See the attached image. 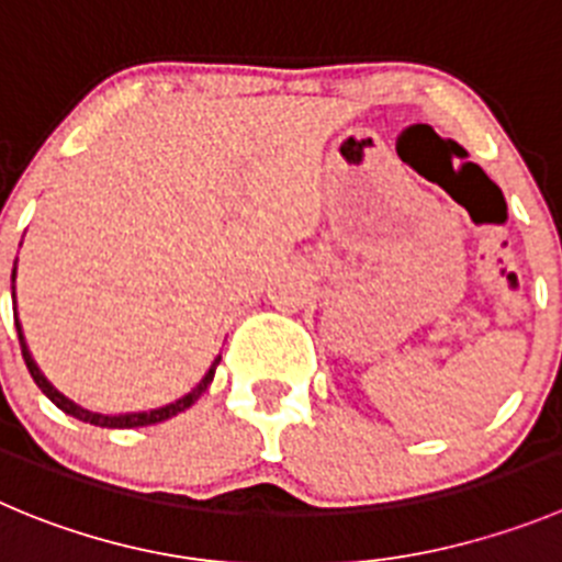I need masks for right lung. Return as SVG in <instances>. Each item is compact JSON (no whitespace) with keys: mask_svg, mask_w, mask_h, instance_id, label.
<instances>
[{"mask_svg":"<svg viewBox=\"0 0 562 562\" xmlns=\"http://www.w3.org/2000/svg\"><path fill=\"white\" fill-rule=\"evenodd\" d=\"M13 274H15V271H13ZM15 329H19L21 355H24V363H27V369H30V374H33L35 385H38L41 391H44L46 396H49V400L55 402V405L60 407L63 413H68V416L80 418V422H86V424H93V427H108V429L149 427V424L166 422V418H171V416H177V413H182V411H186V407H191L193 402H196L204 391H207V385H210V382H213V374H216L218 360H222V358H216V363L210 366V371H207V374H204V380L199 382V385L193 387V391L188 393V396H182L180 402H175V405H166V407H160V411H149V413H130V416H99V413L82 411V407H77L75 402H68L66 396H63V393H57L55 387H52L49 382H46V376L41 374L38 366H35V360H33V355H30L27 344H24V335H21V327H19V316H15Z\"/></svg>","mask_w":562,"mask_h":562,"instance_id":"obj_1","label":"right lung"}]
</instances>
